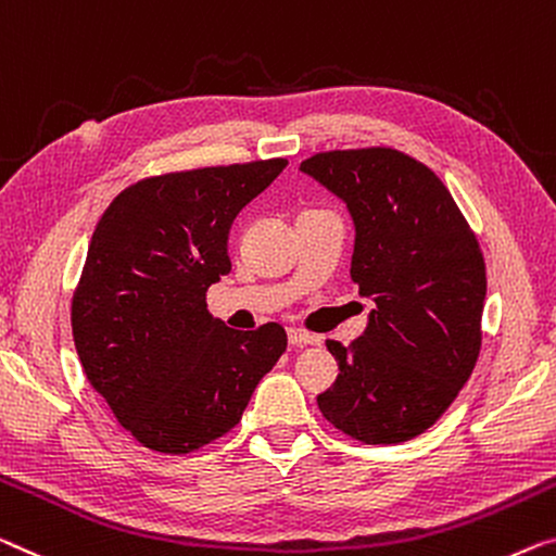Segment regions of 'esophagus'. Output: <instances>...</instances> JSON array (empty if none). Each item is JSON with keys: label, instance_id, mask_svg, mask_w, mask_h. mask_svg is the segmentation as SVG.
<instances>
[{"label": "esophagus", "instance_id": "1", "mask_svg": "<svg viewBox=\"0 0 556 556\" xmlns=\"http://www.w3.org/2000/svg\"><path fill=\"white\" fill-rule=\"evenodd\" d=\"M287 337H289V344H294V346L319 344L321 342L317 334H312V331H306V329H296V327H289L287 329Z\"/></svg>", "mask_w": 556, "mask_h": 556}]
</instances>
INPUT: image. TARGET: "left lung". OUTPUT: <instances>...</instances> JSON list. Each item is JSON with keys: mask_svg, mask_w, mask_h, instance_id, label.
I'll return each instance as SVG.
<instances>
[{"mask_svg": "<svg viewBox=\"0 0 556 556\" xmlns=\"http://www.w3.org/2000/svg\"><path fill=\"white\" fill-rule=\"evenodd\" d=\"M354 219L352 281L375 302L350 346L329 339L337 382L317 396L339 432L400 444L457 400L482 346L486 267L442 179L392 147L334 149L300 164Z\"/></svg>", "mask_w": 556, "mask_h": 556, "instance_id": "left-lung-1", "label": "left lung"}]
</instances>
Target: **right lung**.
Returning <instances> with one entry per match:
<instances>
[{
  "instance_id": "obj_1",
  "label": "right lung",
  "mask_w": 556,
  "mask_h": 556,
  "mask_svg": "<svg viewBox=\"0 0 556 556\" xmlns=\"http://www.w3.org/2000/svg\"><path fill=\"white\" fill-rule=\"evenodd\" d=\"M285 167L279 156L147 177L99 219L72 337L89 384L147 450L189 454L225 437L287 350L277 321L237 331L206 312V289L231 269V222Z\"/></svg>"
}]
</instances>
